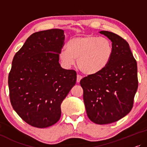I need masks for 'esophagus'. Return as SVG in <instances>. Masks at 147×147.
Segmentation results:
<instances>
[{
	"label": "esophagus",
	"mask_w": 147,
	"mask_h": 147,
	"mask_svg": "<svg viewBox=\"0 0 147 147\" xmlns=\"http://www.w3.org/2000/svg\"><path fill=\"white\" fill-rule=\"evenodd\" d=\"M82 79V76H80V75H77V76H76V82H80V80Z\"/></svg>",
	"instance_id": "34e87169"
}]
</instances>
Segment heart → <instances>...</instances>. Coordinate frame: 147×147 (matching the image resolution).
Segmentation results:
<instances>
[{
    "instance_id": "b5f03b06",
    "label": "heart",
    "mask_w": 147,
    "mask_h": 147,
    "mask_svg": "<svg viewBox=\"0 0 147 147\" xmlns=\"http://www.w3.org/2000/svg\"><path fill=\"white\" fill-rule=\"evenodd\" d=\"M113 45L109 39L93 35L76 36L68 41L67 49H62L60 60L71 67L77 59L78 69L86 75H94L109 65L113 55Z\"/></svg>"
}]
</instances>
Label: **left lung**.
Wrapping results in <instances>:
<instances>
[{"label":"left lung","instance_id":"8db88e82","mask_svg":"<svg viewBox=\"0 0 147 147\" xmlns=\"http://www.w3.org/2000/svg\"><path fill=\"white\" fill-rule=\"evenodd\" d=\"M110 39L113 55L109 65L100 73L80 80L86 114L90 121L106 125L129 114L138 88L137 64L129 45L115 33L99 32Z\"/></svg>","mask_w":147,"mask_h":147}]
</instances>
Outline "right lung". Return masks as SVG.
Returning a JSON list of instances; mask_svg holds the SVG:
<instances>
[{"label": "right lung", "instance_id": "add662e5", "mask_svg": "<svg viewBox=\"0 0 147 147\" xmlns=\"http://www.w3.org/2000/svg\"><path fill=\"white\" fill-rule=\"evenodd\" d=\"M64 40V30L59 28L34 32L12 60L11 105L32 127L46 128L59 121L61 103L76 84V72L63 69L59 62Z\"/></svg>", "mask_w": 147, "mask_h": 147}]
</instances>
